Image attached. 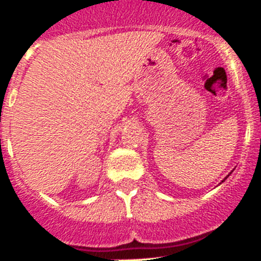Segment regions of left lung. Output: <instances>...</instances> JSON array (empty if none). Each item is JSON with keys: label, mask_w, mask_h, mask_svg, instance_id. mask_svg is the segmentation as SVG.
Here are the masks:
<instances>
[{"label": "left lung", "mask_w": 261, "mask_h": 261, "mask_svg": "<svg viewBox=\"0 0 261 261\" xmlns=\"http://www.w3.org/2000/svg\"><path fill=\"white\" fill-rule=\"evenodd\" d=\"M230 174H231V173H230ZM230 174H228V175H227V177H225V179H223L222 181H225L226 179H227V178H228V177H230ZM222 181H221V183H222Z\"/></svg>", "instance_id": "1"}]
</instances>
